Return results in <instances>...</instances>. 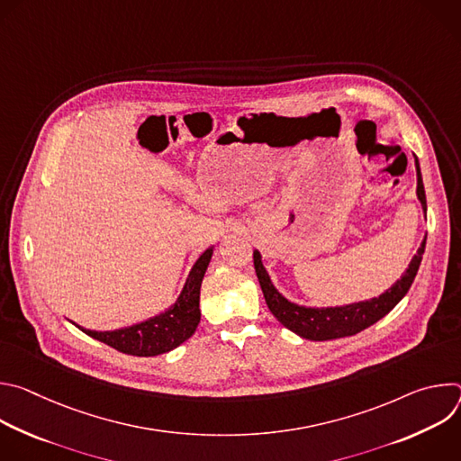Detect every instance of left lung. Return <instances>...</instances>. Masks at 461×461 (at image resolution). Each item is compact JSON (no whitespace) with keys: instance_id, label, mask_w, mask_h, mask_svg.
<instances>
[{"instance_id":"left-lung-1","label":"left lung","mask_w":461,"mask_h":461,"mask_svg":"<svg viewBox=\"0 0 461 461\" xmlns=\"http://www.w3.org/2000/svg\"><path fill=\"white\" fill-rule=\"evenodd\" d=\"M414 164H416V176H418V201L421 203L425 219H427V199H425V187H423V178H421V169L418 157L414 155ZM425 242L427 235L418 248V253L412 257L409 268L405 274L393 283L388 290L379 294L377 297L359 301V303H350L343 306H303L297 303H292L286 299L272 283L270 274L267 272L265 265H262V255L258 249L253 251V265L257 272V279L260 283L262 294H265L267 304L270 312L277 317V321L286 326L288 330L297 334L303 339L310 341H330V339H339V338H348L356 336L365 328L372 326L379 319H383L393 306H396L409 292V288L414 283V277L420 270L421 258L425 253Z\"/></svg>"}]
</instances>
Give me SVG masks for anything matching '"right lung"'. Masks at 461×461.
<instances>
[{
	"instance_id": "add662e5",
	"label": "right lung",
	"mask_w": 461,
	"mask_h": 461,
	"mask_svg": "<svg viewBox=\"0 0 461 461\" xmlns=\"http://www.w3.org/2000/svg\"><path fill=\"white\" fill-rule=\"evenodd\" d=\"M213 248L215 246H210L206 251L201 253L199 258L194 260V265L178 297L169 308H166L158 315L149 317L137 324L118 328V330H109V332L87 330V328H82L77 322L73 324H77L84 334L109 345L111 348L122 354L151 357V356L171 352L173 348L187 341L201 322V308H199L201 285L210 267Z\"/></svg>"
}]
</instances>
